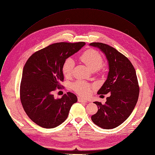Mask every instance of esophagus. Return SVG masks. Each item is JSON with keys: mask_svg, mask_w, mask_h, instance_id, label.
Instances as JSON below:
<instances>
[{"mask_svg": "<svg viewBox=\"0 0 155 155\" xmlns=\"http://www.w3.org/2000/svg\"><path fill=\"white\" fill-rule=\"evenodd\" d=\"M78 101L79 102H81V103H87V101L85 100L84 99L81 97H78Z\"/></svg>", "mask_w": 155, "mask_h": 155, "instance_id": "1", "label": "esophagus"}]
</instances>
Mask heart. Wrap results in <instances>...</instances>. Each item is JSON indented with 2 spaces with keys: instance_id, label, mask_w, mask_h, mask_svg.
<instances>
[{
  "instance_id": "heart-1",
  "label": "heart",
  "mask_w": 155,
  "mask_h": 155,
  "mask_svg": "<svg viewBox=\"0 0 155 155\" xmlns=\"http://www.w3.org/2000/svg\"><path fill=\"white\" fill-rule=\"evenodd\" d=\"M79 59L84 63L87 67L92 71L99 70L103 66V59L101 54L97 51L89 49L85 51L79 57ZM74 67V62L72 58H68L64 62L62 71L64 76L70 77ZM72 88L76 93L82 96H87L92 92L94 88V85L88 84L81 81H78L72 85Z\"/></svg>"
}]
</instances>
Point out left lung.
Returning a JSON list of instances; mask_svg holds the SVG:
<instances>
[{
    "label": "left lung",
    "mask_w": 155,
    "mask_h": 155,
    "mask_svg": "<svg viewBox=\"0 0 155 155\" xmlns=\"http://www.w3.org/2000/svg\"><path fill=\"white\" fill-rule=\"evenodd\" d=\"M90 45L102 51L108 63L107 79L97 94L110 93L104 104L94 102L98 111L91 119L101 128L113 129L128 118L137 103L139 87L136 71L130 61L115 48L99 42Z\"/></svg>",
    "instance_id": "obj_1"
}]
</instances>
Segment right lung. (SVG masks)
<instances>
[{
	"mask_svg": "<svg viewBox=\"0 0 155 155\" xmlns=\"http://www.w3.org/2000/svg\"><path fill=\"white\" fill-rule=\"evenodd\" d=\"M84 42H60L50 45L32 54L23 68L20 100L26 114L44 128L60 125L68 115L77 96L71 92L56 99L53 92L61 87L62 67L68 58L79 51Z\"/></svg>",
	"mask_w": 155,
	"mask_h": 155,
	"instance_id": "add662e5",
	"label": "right lung"
}]
</instances>
